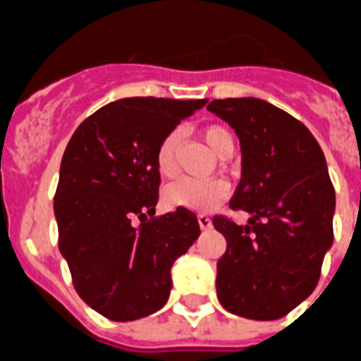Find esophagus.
<instances>
[{
  "instance_id": "obj_1",
  "label": "esophagus",
  "mask_w": 361,
  "mask_h": 361,
  "mask_svg": "<svg viewBox=\"0 0 361 361\" xmlns=\"http://www.w3.org/2000/svg\"><path fill=\"white\" fill-rule=\"evenodd\" d=\"M197 221H199V227H201L202 231H210V228H212V219H210L207 214H199Z\"/></svg>"
}]
</instances>
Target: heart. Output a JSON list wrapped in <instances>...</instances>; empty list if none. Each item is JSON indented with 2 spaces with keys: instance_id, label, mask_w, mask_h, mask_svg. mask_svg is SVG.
<instances>
[{
  "instance_id": "b5f03b06",
  "label": "heart",
  "mask_w": 361,
  "mask_h": 361,
  "mask_svg": "<svg viewBox=\"0 0 361 361\" xmlns=\"http://www.w3.org/2000/svg\"><path fill=\"white\" fill-rule=\"evenodd\" d=\"M201 136L208 144V147L219 157H227L234 149L232 133L223 125L212 123L202 127ZM180 142H183V133L178 129H173L164 136L162 142L157 147L154 162H157L160 175H164V177H171L177 171ZM227 195L228 186L217 178L201 180V178L184 177L169 184L164 192V199L171 208H188V210H195V212L214 210L227 199Z\"/></svg>"
}]
</instances>
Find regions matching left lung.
I'll use <instances>...</instances> for the list:
<instances>
[{
	"instance_id": "1",
	"label": "left lung",
	"mask_w": 361,
	"mask_h": 361,
	"mask_svg": "<svg viewBox=\"0 0 361 361\" xmlns=\"http://www.w3.org/2000/svg\"><path fill=\"white\" fill-rule=\"evenodd\" d=\"M207 109L240 138L241 180L231 208L251 214L247 225L212 219L227 240L217 299L247 319H279L315 290L334 241L336 192L323 149L305 123L264 99H214Z\"/></svg>"
}]
</instances>
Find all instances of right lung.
<instances>
[{
  "instance_id": "right-lung-1",
  "label": "right lung",
  "mask_w": 361,
  "mask_h": 361,
  "mask_svg": "<svg viewBox=\"0 0 361 361\" xmlns=\"http://www.w3.org/2000/svg\"><path fill=\"white\" fill-rule=\"evenodd\" d=\"M204 105L125 97L88 116L64 151L55 192L59 249L80 299L109 319L134 321L162 308L173 262L201 234L188 208L154 216V154L169 130Z\"/></svg>"
}]
</instances>
